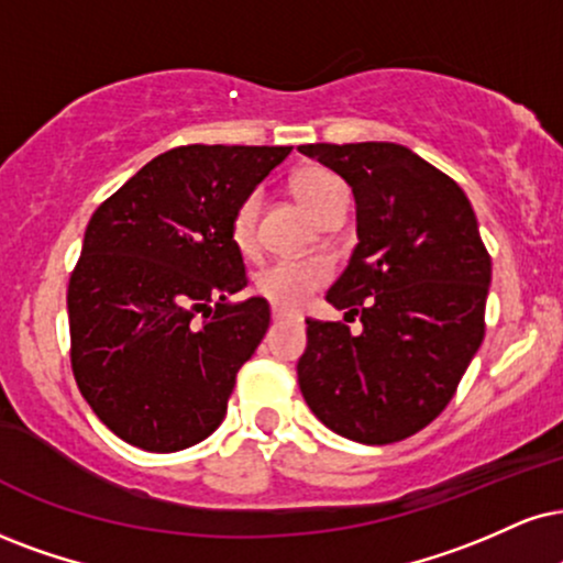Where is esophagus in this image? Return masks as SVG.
Returning <instances> with one entry per match:
<instances>
[{"label":"esophagus","mask_w":563,"mask_h":563,"mask_svg":"<svg viewBox=\"0 0 563 563\" xmlns=\"http://www.w3.org/2000/svg\"><path fill=\"white\" fill-rule=\"evenodd\" d=\"M271 318H274V323H282V321H297L295 316L284 313V310H279V308H274V310H271Z\"/></svg>","instance_id":"34e87169"}]
</instances>
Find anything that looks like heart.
I'll list each match as a JSON object with an SVG mask.
<instances>
[{
  "label": "heart",
  "mask_w": 563,
  "mask_h": 563,
  "mask_svg": "<svg viewBox=\"0 0 563 563\" xmlns=\"http://www.w3.org/2000/svg\"><path fill=\"white\" fill-rule=\"evenodd\" d=\"M292 190L316 219L321 217V211L331 200L346 192L342 179L331 175L329 169H321V166H308V169L297 172L292 177ZM258 211L261 196L258 192H250L247 198L240 200V206L232 213V221H229V240H232V245L242 255L255 250ZM329 276L331 266L323 258L274 261L266 268H261L258 276H255V292L266 297L271 305H276L282 310H300L308 302V297L329 282Z\"/></svg>",
  "instance_id": "heart-1"
}]
</instances>
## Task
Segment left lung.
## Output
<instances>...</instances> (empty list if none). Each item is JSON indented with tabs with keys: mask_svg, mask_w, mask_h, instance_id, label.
I'll return each mask as SVG.
<instances>
[{
	"mask_svg": "<svg viewBox=\"0 0 563 563\" xmlns=\"http://www.w3.org/2000/svg\"><path fill=\"white\" fill-rule=\"evenodd\" d=\"M300 154L352 187L357 245L325 300L360 318H308L297 363L313 415L344 439L384 446L433 422L485 334L490 255L454 179L399 143H310Z\"/></svg>",
	"mask_w": 563,
	"mask_h": 563,
	"instance_id": "left-lung-1",
	"label": "left lung"
}]
</instances>
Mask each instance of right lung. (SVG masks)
Returning a JSON list of instances; mask_svg holds the SVG:
<instances>
[{"label":"right lung","mask_w":563,"mask_h":563,"mask_svg":"<svg viewBox=\"0 0 563 563\" xmlns=\"http://www.w3.org/2000/svg\"><path fill=\"white\" fill-rule=\"evenodd\" d=\"M292 145H179L96 208L69 276V360L99 420L145 451L208 439L266 334L229 221Z\"/></svg>","instance_id":"obj_1"}]
</instances>
